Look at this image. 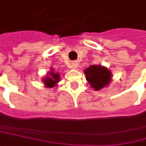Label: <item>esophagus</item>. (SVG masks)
<instances>
[{
  "mask_svg": "<svg viewBox=\"0 0 146 146\" xmlns=\"http://www.w3.org/2000/svg\"><path fill=\"white\" fill-rule=\"evenodd\" d=\"M78 65H79V64H78V63H71V66H72V68H74V69H76V67H78Z\"/></svg>",
  "mask_w": 146,
  "mask_h": 146,
  "instance_id": "esophagus-1",
  "label": "esophagus"
}]
</instances>
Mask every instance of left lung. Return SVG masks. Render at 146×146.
Wrapping results in <instances>:
<instances>
[{
  "label": "left lung",
  "mask_w": 146,
  "mask_h": 146,
  "mask_svg": "<svg viewBox=\"0 0 146 146\" xmlns=\"http://www.w3.org/2000/svg\"><path fill=\"white\" fill-rule=\"evenodd\" d=\"M86 79L94 90H101L112 80L111 71L102 65H90L84 70Z\"/></svg>",
  "instance_id": "1"
}]
</instances>
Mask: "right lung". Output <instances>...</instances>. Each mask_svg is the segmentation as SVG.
Returning <instances> with one entry per match:
<instances>
[{"instance_id":"right-lung-1","label":"right lung","mask_w":146,"mask_h":146,"mask_svg":"<svg viewBox=\"0 0 146 146\" xmlns=\"http://www.w3.org/2000/svg\"><path fill=\"white\" fill-rule=\"evenodd\" d=\"M48 75L42 79L44 86L46 88H52L56 86L60 81V74L56 72L53 68H51V71L48 72Z\"/></svg>"}]
</instances>
